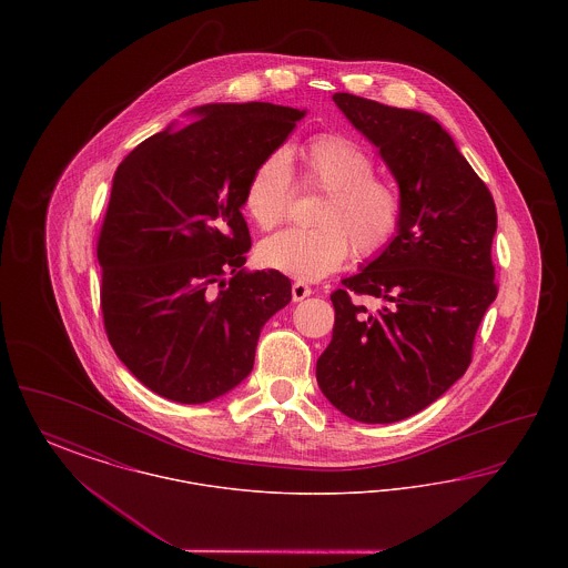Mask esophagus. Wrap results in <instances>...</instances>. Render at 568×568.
Masks as SVG:
<instances>
[{
    "label": "esophagus",
    "mask_w": 568,
    "mask_h": 568,
    "mask_svg": "<svg viewBox=\"0 0 568 568\" xmlns=\"http://www.w3.org/2000/svg\"><path fill=\"white\" fill-rule=\"evenodd\" d=\"M313 294V290L306 285V283H302V281H296L294 285H292V297H294V302H302L304 297H308Z\"/></svg>",
    "instance_id": "esophagus-1"
}]
</instances>
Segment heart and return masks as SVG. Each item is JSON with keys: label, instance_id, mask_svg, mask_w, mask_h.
Returning a JSON list of instances; mask_svg holds the SVG:
<instances>
[{"label": "heart", "instance_id": "1", "mask_svg": "<svg viewBox=\"0 0 568 568\" xmlns=\"http://www.w3.org/2000/svg\"><path fill=\"white\" fill-rule=\"evenodd\" d=\"M302 183L324 191L308 230H283L260 244V262L294 276L320 281L338 271L352 251L366 260L394 241L400 219V193L375 176V162L362 144L343 134L315 135L300 149ZM294 193L285 151H272L257 163L243 193L244 213L262 227H276Z\"/></svg>", "mask_w": 568, "mask_h": 568}]
</instances>
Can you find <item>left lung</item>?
Here are the masks:
<instances>
[{
	"label": "left lung",
	"instance_id": "left-lung-1",
	"mask_svg": "<svg viewBox=\"0 0 568 568\" xmlns=\"http://www.w3.org/2000/svg\"><path fill=\"white\" fill-rule=\"evenodd\" d=\"M353 128L378 149L398 183L403 219L394 241L343 278L383 298L375 316L332 294V341L317 383L343 415L394 424L433 405L468 364L477 327L496 297V206L454 138L426 112L334 93Z\"/></svg>",
	"mask_w": 568,
	"mask_h": 568
}]
</instances>
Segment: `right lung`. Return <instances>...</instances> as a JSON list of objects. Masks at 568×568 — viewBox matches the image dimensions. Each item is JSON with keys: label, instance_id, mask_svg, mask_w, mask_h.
<instances>
[{"label": "right lung", "instance_id": "obj_1", "mask_svg": "<svg viewBox=\"0 0 568 568\" xmlns=\"http://www.w3.org/2000/svg\"><path fill=\"white\" fill-rule=\"evenodd\" d=\"M304 114L204 104L114 172L98 243L104 325L116 357L168 400L202 405L239 387L262 327L292 300L285 274L244 268L243 193Z\"/></svg>", "mask_w": 568, "mask_h": 568}]
</instances>
